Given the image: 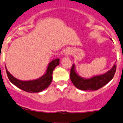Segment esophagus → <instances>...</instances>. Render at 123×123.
<instances>
[{
  "mask_svg": "<svg viewBox=\"0 0 123 123\" xmlns=\"http://www.w3.org/2000/svg\"><path fill=\"white\" fill-rule=\"evenodd\" d=\"M68 55V54H67V53H66V55Z\"/></svg>",
  "mask_w": 123,
  "mask_h": 123,
  "instance_id": "esophagus-1",
  "label": "esophagus"
}]
</instances>
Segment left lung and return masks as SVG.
Wrapping results in <instances>:
<instances>
[{"label":"left lung","mask_w":123,"mask_h":123,"mask_svg":"<svg viewBox=\"0 0 123 123\" xmlns=\"http://www.w3.org/2000/svg\"><path fill=\"white\" fill-rule=\"evenodd\" d=\"M117 69L116 64L112 68L103 74L94 76L91 79H83L75 71V66L73 65L70 70V79L74 85L78 89L84 91H96L102 88L114 77Z\"/></svg>","instance_id":"left-lung-1"}]
</instances>
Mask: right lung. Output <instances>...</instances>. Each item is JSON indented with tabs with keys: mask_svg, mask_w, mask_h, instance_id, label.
Here are the masks:
<instances>
[{
	"mask_svg": "<svg viewBox=\"0 0 123 123\" xmlns=\"http://www.w3.org/2000/svg\"><path fill=\"white\" fill-rule=\"evenodd\" d=\"M59 59H56L49 63L47 67V71L44 75L40 79L34 80L22 81L13 77L9 71L6 70L7 76L12 83L17 86L20 89L27 92H39L47 88L52 81V74L55 68L59 65Z\"/></svg>",
	"mask_w": 123,
	"mask_h": 123,
	"instance_id": "right-lung-1",
	"label": "right lung"
}]
</instances>
